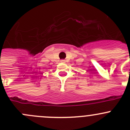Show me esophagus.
Returning <instances> with one entry per match:
<instances>
[{"instance_id":"esophagus-1","label":"esophagus","mask_w":130,"mask_h":130,"mask_svg":"<svg viewBox=\"0 0 130 130\" xmlns=\"http://www.w3.org/2000/svg\"><path fill=\"white\" fill-rule=\"evenodd\" d=\"M61 63H65V60H61Z\"/></svg>"}]
</instances>
